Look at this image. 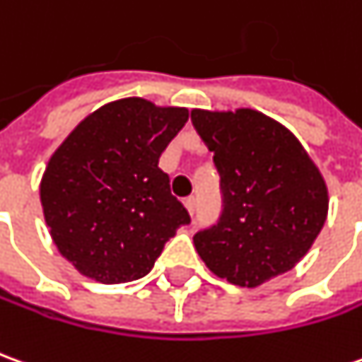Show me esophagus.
<instances>
[{
  "instance_id": "1",
  "label": "esophagus",
  "mask_w": 362,
  "mask_h": 362,
  "mask_svg": "<svg viewBox=\"0 0 362 362\" xmlns=\"http://www.w3.org/2000/svg\"><path fill=\"white\" fill-rule=\"evenodd\" d=\"M184 206H186V209H188V214L192 216L194 214V209H196V198L194 196H189V198L184 199Z\"/></svg>"
}]
</instances>
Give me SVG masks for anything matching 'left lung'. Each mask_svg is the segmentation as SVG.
I'll list each match as a JSON object with an SVG mask.
<instances>
[{"mask_svg":"<svg viewBox=\"0 0 362 362\" xmlns=\"http://www.w3.org/2000/svg\"><path fill=\"white\" fill-rule=\"evenodd\" d=\"M192 123L214 153L223 211L194 235L216 276L257 288L294 269L327 217V186L300 141L255 110H192Z\"/></svg>","mask_w":362,"mask_h":362,"instance_id":"8db88e82","label":"left lung"}]
</instances>
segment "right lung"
I'll use <instances>...</instances> for the list:
<instances>
[{
	"instance_id": "obj_1",
	"label": "right lung",
	"mask_w": 362,
	"mask_h": 362,
	"mask_svg": "<svg viewBox=\"0 0 362 362\" xmlns=\"http://www.w3.org/2000/svg\"><path fill=\"white\" fill-rule=\"evenodd\" d=\"M186 107L125 98L90 113L50 156L40 204L50 237L74 269L102 284L143 278L164 243L189 223L158 158Z\"/></svg>"
}]
</instances>
